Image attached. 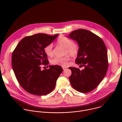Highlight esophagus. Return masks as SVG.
I'll return each mask as SVG.
<instances>
[{
    "instance_id": "obj_1",
    "label": "esophagus",
    "mask_w": 122,
    "mask_h": 122,
    "mask_svg": "<svg viewBox=\"0 0 122 122\" xmlns=\"http://www.w3.org/2000/svg\"><path fill=\"white\" fill-rule=\"evenodd\" d=\"M66 68V67H63V70L64 71L65 69Z\"/></svg>"
}]
</instances>
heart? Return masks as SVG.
<instances>
[{"label": "heart", "instance_id": "obj_1", "mask_svg": "<svg viewBox=\"0 0 122 122\" xmlns=\"http://www.w3.org/2000/svg\"><path fill=\"white\" fill-rule=\"evenodd\" d=\"M56 44L65 49V54H68L71 57H76L79 52V45L73 43L72 40L69 39L64 36H60L56 41ZM45 54L48 56H53V45L50 44L46 46L44 48ZM71 57L69 56H66L63 57H55L51 61L52 64L58 65L62 66H66L68 62L70 60Z\"/></svg>", "mask_w": 122, "mask_h": 122}]
</instances>
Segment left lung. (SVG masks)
<instances>
[{
    "label": "left lung",
    "mask_w": 122,
    "mask_h": 122,
    "mask_svg": "<svg viewBox=\"0 0 122 122\" xmlns=\"http://www.w3.org/2000/svg\"><path fill=\"white\" fill-rule=\"evenodd\" d=\"M68 38L76 41L80 47L76 63L84 69L69 67L72 73L69 81L72 87L86 93L101 82L108 68L107 51L102 40L92 32L83 29L72 31Z\"/></svg>",
    "instance_id": "8db88e82"
}]
</instances>
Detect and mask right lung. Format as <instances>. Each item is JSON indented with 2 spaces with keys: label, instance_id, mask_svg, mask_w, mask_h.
Returning a JSON list of instances; mask_svg holds the SVG:
<instances>
[{
  "label": "right lung",
  "instance_id": "right-lung-1",
  "mask_svg": "<svg viewBox=\"0 0 122 122\" xmlns=\"http://www.w3.org/2000/svg\"><path fill=\"white\" fill-rule=\"evenodd\" d=\"M58 36L40 33L26 36L13 51L11 64L15 77L22 88L31 94L44 96L55 88L56 81L63 70L62 67L49 66V69L42 71L41 66L49 64L44 47Z\"/></svg>",
  "mask_w": 122,
  "mask_h": 122
}]
</instances>
